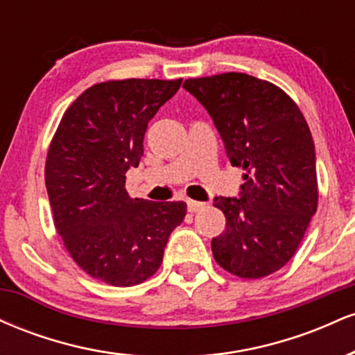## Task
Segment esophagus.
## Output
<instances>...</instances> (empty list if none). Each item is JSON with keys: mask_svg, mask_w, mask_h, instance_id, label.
<instances>
[{"mask_svg": "<svg viewBox=\"0 0 355 355\" xmlns=\"http://www.w3.org/2000/svg\"><path fill=\"white\" fill-rule=\"evenodd\" d=\"M203 207H205V203H203V202H197V200H189V202H187V209H189V211H191V214H193V211L202 210Z\"/></svg>", "mask_w": 355, "mask_h": 355, "instance_id": "esophagus-1", "label": "esophagus"}]
</instances>
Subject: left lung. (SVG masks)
Listing matches in <instances>:
<instances>
[{"label":"left lung","mask_w":355,"mask_h":355,"mask_svg":"<svg viewBox=\"0 0 355 355\" xmlns=\"http://www.w3.org/2000/svg\"><path fill=\"white\" fill-rule=\"evenodd\" d=\"M183 88L214 120L227 158L242 166L237 197H215L225 230L214 259L242 279H260L295 254L317 210L315 146L299 107L280 88L245 73L191 78Z\"/></svg>","instance_id":"left-lung-1"}]
</instances>
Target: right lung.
<instances>
[{
    "mask_svg": "<svg viewBox=\"0 0 355 355\" xmlns=\"http://www.w3.org/2000/svg\"><path fill=\"white\" fill-rule=\"evenodd\" d=\"M182 80L93 85L64 112L48 150L44 180L55 227L93 279L130 287L152 277L185 202L130 198L125 173L144 157L148 121Z\"/></svg>",
    "mask_w": 355,
    "mask_h": 355,
    "instance_id": "right-lung-1",
    "label": "right lung"
}]
</instances>
